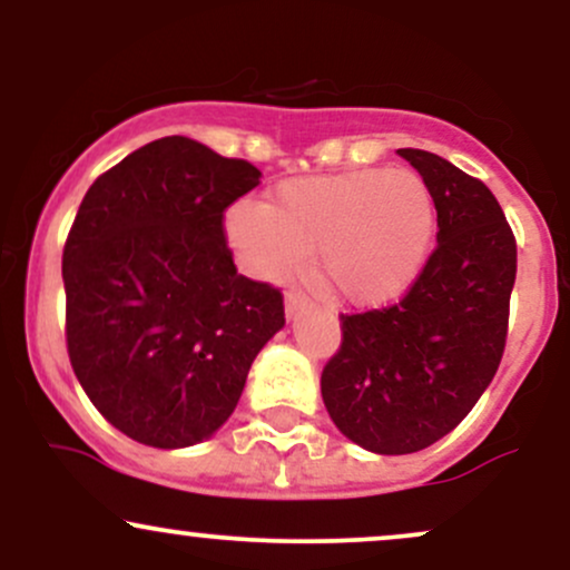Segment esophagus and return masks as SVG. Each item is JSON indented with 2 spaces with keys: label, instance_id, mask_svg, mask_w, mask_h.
Instances as JSON below:
<instances>
[{
  "label": "esophagus",
  "instance_id": "34e87169",
  "mask_svg": "<svg viewBox=\"0 0 570 570\" xmlns=\"http://www.w3.org/2000/svg\"><path fill=\"white\" fill-rule=\"evenodd\" d=\"M307 303V297L303 292H297V289H292V292H286V316H294V313L299 311V307H303Z\"/></svg>",
  "mask_w": 570,
  "mask_h": 570
}]
</instances>
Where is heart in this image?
I'll use <instances>...</instances> for the list:
<instances>
[{"label": "heart", "instance_id": "heart-1", "mask_svg": "<svg viewBox=\"0 0 570 570\" xmlns=\"http://www.w3.org/2000/svg\"><path fill=\"white\" fill-rule=\"evenodd\" d=\"M227 238L248 271L278 281L305 263L343 303L389 305L415 284L436 238V203L410 168L289 179L265 206L238 203Z\"/></svg>", "mask_w": 570, "mask_h": 570}]
</instances>
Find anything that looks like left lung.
<instances>
[{"mask_svg": "<svg viewBox=\"0 0 570 570\" xmlns=\"http://www.w3.org/2000/svg\"><path fill=\"white\" fill-rule=\"evenodd\" d=\"M436 203V248L410 292L383 311L343 316V345L322 372L340 434L377 455H407L472 412L507 345L517 244L499 200L423 149H399Z\"/></svg>", "mask_w": 570, "mask_h": 570, "instance_id": "8db88e82", "label": "left lung"}]
</instances>
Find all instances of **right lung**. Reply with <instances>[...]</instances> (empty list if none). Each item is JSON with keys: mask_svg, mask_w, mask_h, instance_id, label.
I'll use <instances>...</instances> for the list:
<instances>
[{"mask_svg": "<svg viewBox=\"0 0 570 570\" xmlns=\"http://www.w3.org/2000/svg\"><path fill=\"white\" fill-rule=\"evenodd\" d=\"M259 176L166 136L85 193L63 246L69 358L94 407L130 440L160 450L212 440L284 326L281 292L235 271L222 227Z\"/></svg>", "mask_w": 570, "mask_h": 570, "instance_id": "1", "label": "right lung"}]
</instances>
